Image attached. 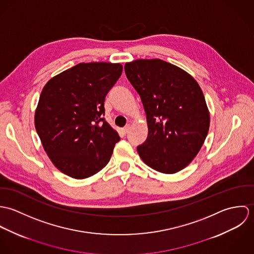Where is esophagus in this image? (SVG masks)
Wrapping results in <instances>:
<instances>
[{"instance_id":"34e87169","label":"esophagus","mask_w":254,"mask_h":254,"mask_svg":"<svg viewBox=\"0 0 254 254\" xmlns=\"http://www.w3.org/2000/svg\"><path fill=\"white\" fill-rule=\"evenodd\" d=\"M129 129H130V125H127V126H125L124 128H122L121 131H122L123 134H127V133L129 132Z\"/></svg>"}]
</instances>
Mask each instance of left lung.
<instances>
[{
	"instance_id": "obj_1",
	"label": "left lung",
	"mask_w": 254,
	"mask_h": 254,
	"mask_svg": "<svg viewBox=\"0 0 254 254\" xmlns=\"http://www.w3.org/2000/svg\"><path fill=\"white\" fill-rule=\"evenodd\" d=\"M124 69L146 114L148 134L137 147L140 157L161 173L184 169L209 130L210 115L199 85L189 73L159 59L127 63Z\"/></svg>"
}]
</instances>
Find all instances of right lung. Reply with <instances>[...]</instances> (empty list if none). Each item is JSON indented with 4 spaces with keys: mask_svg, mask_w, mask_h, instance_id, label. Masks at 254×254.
Masks as SVG:
<instances>
[{
    "mask_svg": "<svg viewBox=\"0 0 254 254\" xmlns=\"http://www.w3.org/2000/svg\"><path fill=\"white\" fill-rule=\"evenodd\" d=\"M120 64H79L48 81L35 111V128L54 165L85 179L108 163L117 132L103 117L105 99L122 73Z\"/></svg>",
    "mask_w": 254,
    "mask_h": 254,
    "instance_id": "right-lung-1",
    "label": "right lung"
}]
</instances>
